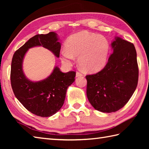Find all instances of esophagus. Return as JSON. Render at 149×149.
Wrapping results in <instances>:
<instances>
[{"label": "esophagus", "mask_w": 149, "mask_h": 149, "mask_svg": "<svg viewBox=\"0 0 149 149\" xmlns=\"http://www.w3.org/2000/svg\"><path fill=\"white\" fill-rule=\"evenodd\" d=\"M82 75H83V74H82L81 72H76V77L82 76Z\"/></svg>", "instance_id": "34e87169"}]
</instances>
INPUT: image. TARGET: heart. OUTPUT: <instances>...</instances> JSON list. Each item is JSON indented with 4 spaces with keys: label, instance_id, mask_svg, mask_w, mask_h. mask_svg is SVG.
<instances>
[{
    "label": "heart",
    "instance_id": "b5f03b06",
    "mask_svg": "<svg viewBox=\"0 0 149 149\" xmlns=\"http://www.w3.org/2000/svg\"><path fill=\"white\" fill-rule=\"evenodd\" d=\"M110 51V43L105 36L83 31L73 34L61 50V60L70 65L75 56L79 64L88 72H96L106 66Z\"/></svg>",
    "mask_w": 149,
    "mask_h": 149
}]
</instances>
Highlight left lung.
I'll use <instances>...</instances> for the list:
<instances>
[{
    "label": "left lung",
    "mask_w": 149,
    "mask_h": 149,
    "mask_svg": "<svg viewBox=\"0 0 149 149\" xmlns=\"http://www.w3.org/2000/svg\"><path fill=\"white\" fill-rule=\"evenodd\" d=\"M111 47L113 52L105 67L86 76L88 99L95 109L103 113L122 108L134 93L138 81L137 55L133 44L115 37Z\"/></svg>",
    "instance_id": "1"
}]
</instances>
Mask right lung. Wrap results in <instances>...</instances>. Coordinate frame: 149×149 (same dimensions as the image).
I'll return each instance as SVG.
<instances>
[{
  "mask_svg": "<svg viewBox=\"0 0 149 149\" xmlns=\"http://www.w3.org/2000/svg\"><path fill=\"white\" fill-rule=\"evenodd\" d=\"M58 40L54 32L37 34L18 49L12 58L10 77L15 95L28 111L39 116H52L61 108L67 88L75 81V72L63 73L58 66H55L48 77L33 82L24 74L22 69L23 60L27 50L37 46L47 49L59 58L61 43Z\"/></svg>",
  "mask_w": 149,
  "mask_h": 149,
  "instance_id": "1",
  "label": "right lung"
}]
</instances>
